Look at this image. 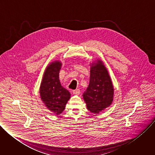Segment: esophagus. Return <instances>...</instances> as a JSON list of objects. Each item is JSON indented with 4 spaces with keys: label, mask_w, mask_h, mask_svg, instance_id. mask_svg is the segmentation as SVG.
I'll use <instances>...</instances> for the list:
<instances>
[{
    "label": "esophagus",
    "mask_w": 155,
    "mask_h": 155,
    "mask_svg": "<svg viewBox=\"0 0 155 155\" xmlns=\"http://www.w3.org/2000/svg\"><path fill=\"white\" fill-rule=\"evenodd\" d=\"M73 94H75V95H79V94H80V90L77 89V90H74V91H73Z\"/></svg>",
    "instance_id": "obj_1"
}]
</instances>
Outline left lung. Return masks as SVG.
<instances>
[{"mask_svg": "<svg viewBox=\"0 0 155 155\" xmlns=\"http://www.w3.org/2000/svg\"><path fill=\"white\" fill-rule=\"evenodd\" d=\"M90 66V84L83 97L87 110L97 114L112 104L114 88L108 71L101 59L93 62Z\"/></svg>", "mask_w": 155, "mask_h": 155, "instance_id": "1", "label": "left lung"}]
</instances>
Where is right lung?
<instances>
[{
  "label": "right lung",
  "instance_id": "1",
  "mask_svg": "<svg viewBox=\"0 0 155 155\" xmlns=\"http://www.w3.org/2000/svg\"><path fill=\"white\" fill-rule=\"evenodd\" d=\"M61 65V62L58 60L48 64L44 72L39 90L41 100L55 115L63 112L71 95L60 83L59 74Z\"/></svg>",
  "mask_w": 155,
  "mask_h": 155
}]
</instances>
